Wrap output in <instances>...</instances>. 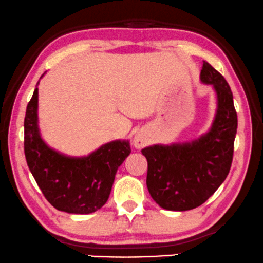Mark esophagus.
<instances>
[{
	"mask_svg": "<svg viewBox=\"0 0 263 263\" xmlns=\"http://www.w3.org/2000/svg\"><path fill=\"white\" fill-rule=\"evenodd\" d=\"M133 144H134L135 147L140 149V147H143L145 145V139L141 137V135H135L134 140H133Z\"/></svg>",
	"mask_w": 263,
	"mask_h": 263,
	"instance_id": "34e87169",
	"label": "esophagus"
}]
</instances>
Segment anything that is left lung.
<instances>
[{"label":"left lung","instance_id":"1","mask_svg":"<svg viewBox=\"0 0 263 263\" xmlns=\"http://www.w3.org/2000/svg\"><path fill=\"white\" fill-rule=\"evenodd\" d=\"M200 81L217 93V113L208 133L187 143L153 145L141 150L147 160L146 186L161 208L184 212L202 205L220 187L233 161L237 116L227 80L203 63Z\"/></svg>","mask_w":263,"mask_h":263}]
</instances>
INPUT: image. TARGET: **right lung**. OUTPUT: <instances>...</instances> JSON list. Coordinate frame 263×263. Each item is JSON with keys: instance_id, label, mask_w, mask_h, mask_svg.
<instances>
[{"instance_id": "right-lung-1", "label": "right lung", "mask_w": 263, "mask_h": 263, "mask_svg": "<svg viewBox=\"0 0 263 263\" xmlns=\"http://www.w3.org/2000/svg\"><path fill=\"white\" fill-rule=\"evenodd\" d=\"M130 151L129 140L110 141L82 157L51 149L40 135L38 88L34 89L24 118V154L34 180L58 211L89 214L102 208L112 191L117 170Z\"/></svg>"}]
</instances>
